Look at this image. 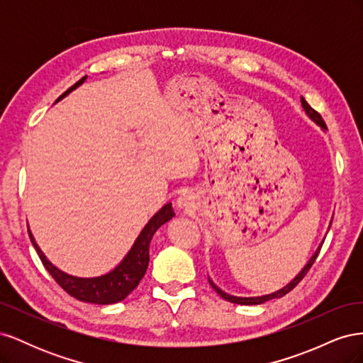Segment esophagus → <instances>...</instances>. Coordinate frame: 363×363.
Instances as JSON below:
<instances>
[{
  "label": "esophagus",
  "instance_id": "1",
  "mask_svg": "<svg viewBox=\"0 0 363 363\" xmlns=\"http://www.w3.org/2000/svg\"><path fill=\"white\" fill-rule=\"evenodd\" d=\"M177 204H179V207H186V206H188V196H186V195L179 196Z\"/></svg>",
  "mask_w": 363,
  "mask_h": 363
}]
</instances>
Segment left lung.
Instances as JSON below:
<instances>
[{
    "instance_id": "obj_1",
    "label": "left lung",
    "mask_w": 363,
    "mask_h": 363,
    "mask_svg": "<svg viewBox=\"0 0 363 363\" xmlns=\"http://www.w3.org/2000/svg\"><path fill=\"white\" fill-rule=\"evenodd\" d=\"M301 106H303V108H304V112H306V115L309 116L313 123H316L318 125H320L323 130H327V125H325V123L323 121V118H321V115L318 113V112H315L313 108L307 104V101L304 100V98H301ZM332 224V223H330ZM323 244H324V240L321 242V245L316 248V251L313 252V256L309 259V262L306 263L304 265V268L296 274V276L291 280V283H288L286 286H283L281 289H279V291H276V292H272V294H268V295H262V296H235V295H230V294H227V292H224L223 289H219L216 284L208 279V283H211V286L219 294V296H223L224 300H227V301H230V303H235V304H244V306H256V304H262V303H265V301H269V300H274V298H281L283 295H286L288 292H291L296 284H298L303 279H304V276L307 272H309V269L312 268V265L315 263V260H316V257H318V255H320V250H321V247H323Z\"/></svg>"
}]
</instances>
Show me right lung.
<instances>
[{
    "instance_id": "add662e5",
    "label": "right lung",
    "mask_w": 363,
    "mask_h": 363,
    "mask_svg": "<svg viewBox=\"0 0 363 363\" xmlns=\"http://www.w3.org/2000/svg\"><path fill=\"white\" fill-rule=\"evenodd\" d=\"M86 79L87 75H84L83 79H80L74 86H71L67 92L62 94L57 98V101H60L62 98H65L74 89H77L80 84H83ZM172 216H175L172 206L171 203H167L155 216L150 219L147 225L142 228V232L136 238L133 247L130 248L125 257L119 262V265H116L111 272L103 274V276L87 277V279L71 276V274L63 272L57 267H54L52 263L47 259V256L43 255L39 245L36 244V240L33 238L30 230H28V235H30L33 247L36 248L38 255L43 263V267L47 268V271L51 274V277L59 283V286L63 291H67L71 296H74V298L84 303L113 304V303L123 301L125 296L131 294V291L138 286L142 277L145 276L148 262H150L151 239L159 230V227L163 225L164 223H168L169 219H172Z\"/></svg>"
}]
</instances>
